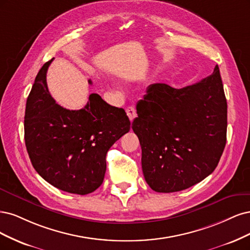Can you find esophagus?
Wrapping results in <instances>:
<instances>
[{"instance_id": "34e87169", "label": "esophagus", "mask_w": 250, "mask_h": 250, "mask_svg": "<svg viewBox=\"0 0 250 250\" xmlns=\"http://www.w3.org/2000/svg\"><path fill=\"white\" fill-rule=\"evenodd\" d=\"M125 112H126V114H127L128 118H130L131 122H133V119H134V118L137 116V113H136V109H135L133 106H131V107H127V108H126Z\"/></svg>"}]
</instances>
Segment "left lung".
Segmentation results:
<instances>
[{
	"label": "left lung",
	"instance_id": "left-lung-1",
	"mask_svg": "<svg viewBox=\"0 0 250 250\" xmlns=\"http://www.w3.org/2000/svg\"><path fill=\"white\" fill-rule=\"evenodd\" d=\"M132 128L142 149V171L156 192L187 189L218 165L227 143L228 104L219 67L181 89L147 87Z\"/></svg>",
	"mask_w": 250,
	"mask_h": 250
}]
</instances>
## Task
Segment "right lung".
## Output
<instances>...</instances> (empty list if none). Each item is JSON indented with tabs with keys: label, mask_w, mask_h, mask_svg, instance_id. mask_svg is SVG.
<instances>
[{
	"label": "right lung",
	"mask_w": 250,
	"mask_h": 250,
	"mask_svg": "<svg viewBox=\"0 0 250 250\" xmlns=\"http://www.w3.org/2000/svg\"><path fill=\"white\" fill-rule=\"evenodd\" d=\"M53 59L38 71L27 99L26 147L43 180L62 191L85 195L102 185L107 152L130 131L131 122L123 108L111 106L96 93L80 110L56 104L46 84Z\"/></svg>",
	"instance_id": "right-lung-1"
}]
</instances>
